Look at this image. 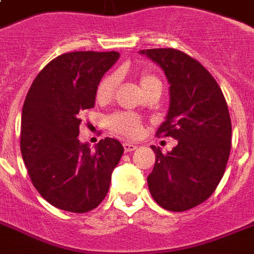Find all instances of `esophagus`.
Listing matches in <instances>:
<instances>
[{
	"label": "esophagus",
	"mask_w": 254,
	"mask_h": 254,
	"mask_svg": "<svg viewBox=\"0 0 254 254\" xmlns=\"http://www.w3.org/2000/svg\"><path fill=\"white\" fill-rule=\"evenodd\" d=\"M123 146H124V150H125L127 153H130V152H133V150H135V149H137V145L130 144V142H124Z\"/></svg>",
	"instance_id": "34e87169"
}]
</instances>
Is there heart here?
I'll list each match as a JSON object with an SVG mask.
<instances>
[{
    "label": "heart",
    "mask_w": 254,
    "mask_h": 254,
    "mask_svg": "<svg viewBox=\"0 0 254 254\" xmlns=\"http://www.w3.org/2000/svg\"><path fill=\"white\" fill-rule=\"evenodd\" d=\"M119 81L120 77L117 73H110V74L105 75L97 86V101H109L113 97L117 86H119ZM140 85L146 94L154 89L161 90V81L158 80L156 75L148 73V71L141 73ZM108 127L113 133L127 137V138H137L144 129L142 121L135 114L129 113V112H119V113H114L113 116H110L109 120H108Z\"/></svg>",
    "instance_id": "obj_1"
}]
</instances>
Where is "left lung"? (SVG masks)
I'll list each match as a JSON object with an SVG mask.
<instances>
[{
    "mask_svg": "<svg viewBox=\"0 0 254 254\" xmlns=\"http://www.w3.org/2000/svg\"><path fill=\"white\" fill-rule=\"evenodd\" d=\"M140 53L162 67L170 84L169 112L156 135L179 141L166 154L152 146L156 162L148 176L149 190L166 210H189L212 196L225 173L232 144L225 97L213 75L181 50Z\"/></svg>",
    "mask_w": 254,
    "mask_h": 254,
    "instance_id": "1",
    "label": "left lung"
}]
</instances>
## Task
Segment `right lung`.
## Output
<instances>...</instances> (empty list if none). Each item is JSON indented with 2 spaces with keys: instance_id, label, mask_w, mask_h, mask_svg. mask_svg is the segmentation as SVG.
<instances>
[{
  "instance_id": "right-lung-1",
  "label": "right lung",
  "mask_w": 254,
  "mask_h": 254,
  "mask_svg": "<svg viewBox=\"0 0 254 254\" xmlns=\"http://www.w3.org/2000/svg\"><path fill=\"white\" fill-rule=\"evenodd\" d=\"M120 54L71 52L42 69L29 89L21 117V154L37 191L49 204L86 213L101 204L124 146L106 137L81 144L80 113L96 101L97 86Z\"/></svg>"
}]
</instances>
